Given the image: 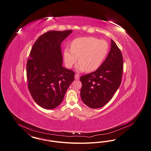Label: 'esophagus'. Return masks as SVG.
Instances as JSON below:
<instances>
[{"label": "esophagus", "instance_id": "34e87169", "mask_svg": "<svg viewBox=\"0 0 151 151\" xmlns=\"http://www.w3.org/2000/svg\"><path fill=\"white\" fill-rule=\"evenodd\" d=\"M75 78L76 80H79L80 76H79V75H78V74H75Z\"/></svg>", "mask_w": 151, "mask_h": 151}]
</instances>
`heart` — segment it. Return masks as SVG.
<instances>
[{"mask_svg":"<svg viewBox=\"0 0 151 151\" xmlns=\"http://www.w3.org/2000/svg\"><path fill=\"white\" fill-rule=\"evenodd\" d=\"M109 48L107 42L95 37L76 38L71 42V49L65 48L64 50L65 64L66 68H71L78 58V71L94 72L101 66L108 55Z\"/></svg>","mask_w":151,"mask_h":151,"instance_id":"1","label":"heart"}]
</instances>
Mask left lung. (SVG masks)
<instances>
[{
	"mask_svg": "<svg viewBox=\"0 0 151 151\" xmlns=\"http://www.w3.org/2000/svg\"><path fill=\"white\" fill-rule=\"evenodd\" d=\"M123 69L122 52L111 40L110 50L101 66L93 73L80 78V95L83 103L93 109L107 104L119 87Z\"/></svg>",
	"mask_w": 151,
	"mask_h": 151,
	"instance_id": "8db88e82",
	"label": "left lung"
}]
</instances>
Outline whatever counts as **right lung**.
<instances>
[{
	"label": "right lung",
	"instance_id": "obj_1",
	"mask_svg": "<svg viewBox=\"0 0 151 151\" xmlns=\"http://www.w3.org/2000/svg\"><path fill=\"white\" fill-rule=\"evenodd\" d=\"M72 33L50 31L40 37L32 48L27 63L28 88L37 104L52 109L63 101L75 73L63 67L61 45Z\"/></svg>",
	"mask_w": 151,
	"mask_h": 151
}]
</instances>
